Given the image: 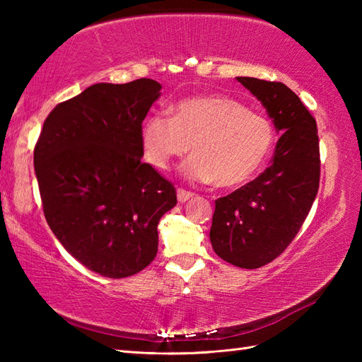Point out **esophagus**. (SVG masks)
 Masks as SVG:
<instances>
[{"mask_svg":"<svg viewBox=\"0 0 362 362\" xmlns=\"http://www.w3.org/2000/svg\"><path fill=\"white\" fill-rule=\"evenodd\" d=\"M194 194L193 193H189V191H187V189H182V188H179L177 189V201H179L180 204H185V202H188L191 197H193Z\"/></svg>","mask_w":362,"mask_h":362,"instance_id":"obj_1","label":"esophagus"}]
</instances>
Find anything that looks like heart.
Returning a JSON list of instances; mask_svg holds the SVG:
<instances>
[{"label": "heart", "mask_w": 362, "mask_h": 362, "mask_svg": "<svg viewBox=\"0 0 362 362\" xmlns=\"http://www.w3.org/2000/svg\"><path fill=\"white\" fill-rule=\"evenodd\" d=\"M274 143L271 121L224 95L182 99L173 118L153 113L140 127L141 152L151 166L166 171L193 149L194 157L182 168L187 179L227 189L249 183L271 157Z\"/></svg>", "instance_id": "b5f03b06"}]
</instances>
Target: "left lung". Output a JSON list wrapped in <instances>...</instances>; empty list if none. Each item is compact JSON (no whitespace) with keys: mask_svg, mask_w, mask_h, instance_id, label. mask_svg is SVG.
<instances>
[{"mask_svg":"<svg viewBox=\"0 0 362 362\" xmlns=\"http://www.w3.org/2000/svg\"><path fill=\"white\" fill-rule=\"evenodd\" d=\"M236 81L263 104L280 138L263 174L218 199L210 241L227 263L257 269L288 247L308 216L319 189V136L316 119L284 83Z\"/></svg>","mask_w":362,"mask_h":362,"instance_id":"obj_1","label":"left lung"}]
</instances>
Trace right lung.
Instances as JSON below:
<instances>
[{
  "label": "right lung",
  "mask_w": 362,
  "mask_h": 362,
  "mask_svg": "<svg viewBox=\"0 0 362 362\" xmlns=\"http://www.w3.org/2000/svg\"><path fill=\"white\" fill-rule=\"evenodd\" d=\"M161 86L152 79L95 83L56 105L34 149L43 211L71 257L109 279L156 258L160 218L175 188L143 163L140 127Z\"/></svg>",
  "instance_id": "add662e5"
}]
</instances>
